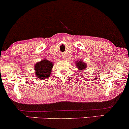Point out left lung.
I'll use <instances>...</instances> for the list:
<instances>
[{"mask_svg":"<svg viewBox=\"0 0 129 129\" xmlns=\"http://www.w3.org/2000/svg\"><path fill=\"white\" fill-rule=\"evenodd\" d=\"M75 64L79 73H82L84 71H86V68L87 66V63L84 62L83 60H79V61H77L75 62Z\"/></svg>","mask_w":129,"mask_h":129,"instance_id":"8db88e82","label":"left lung"}]
</instances>
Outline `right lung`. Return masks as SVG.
Masks as SVG:
<instances>
[{"instance_id": "obj_1", "label": "right lung", "mask_w": 129, "mask_h": 129, "mask_svg": "<svg viewBox=\"0 0 129 129\" xmlns=\"http://www.w3.org/2000/svg\"><path fill=\"white\" fill-rule=\"evenodd\" d=\"M53 65L52 62L45 58L41 60V61L37 62L34 66L36 77L42 80L49 78L51 75Z\"/></svg>"}]
</instances>
